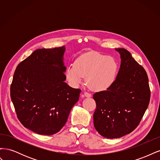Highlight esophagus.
<instances>
[{
  "label": "esophagus",
  "mask_w": 160,
  "mask_h": 160,
  "mask_svg": "<svg viewBox=\"0 0 160 160\" xmlns=\"http://www.w3.org/2000/svg\"><path fill=\"white\" fill-rule=\"evenodd\" d=\"M83 95L85 97H87V98H90V97H91V95L89 93H88V92H84Z\"/></svg>",
  "instance_id": "1"
}]
</instances>
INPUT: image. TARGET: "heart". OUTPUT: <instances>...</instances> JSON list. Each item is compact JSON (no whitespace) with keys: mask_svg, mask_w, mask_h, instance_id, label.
Wrapping results in <instances>:
<instances>
[{"mask_svg":"<svg viewBox=\"0 0 160 160\" xmlns=\"http://www.w3.org/2000/svg\"><path fill=\"white\" fill-rule=\"evenodd\" d=\"M117 69V62L113 57L93 52L79 58L75 65H69L66 76L73 87H78L86 77L87 83L92 90L101 91L112 84Z\"/></svg>","mask_w":160,"mask_h":160,"instance_id":"b5f03b06","label":"heart"}]
</instances>
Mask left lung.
<instances>
[{
    "mask_svg": "<svg viewBox=\"0 0 160 160\" xmlns=\"http://www.w3.org/2000/svg\"><path fill=\"white\" fill-rule=\"evenodd\" d=\"M121 65L115 80L93 95L95 129L107 138H119L136 128L148 107L150 89L146 70L125 49H115Z\"/></svg>",
    "mask_w": 160,
    "mask_h": 160,
    "instance_id": "left-lung-1",
    "label": "left lung"
}]
</instances>
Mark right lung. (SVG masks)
<instances>
[{"label":"right lung","mask_w":160,"mask_h":160,"mask_svg":"<svg viewBox=\"0 0 160 160\" xmlns=\"http://www.w3.org/2000/svg\"><path fill=\"white\" fill-rule=\"evenodd\" d=\"M64 46L37 49L19 63L11 85V98L24 127L41 135L59 132L79 98L80 89L64 81Z\"/></svg>","instance_id":"obj_1"}]
</instances>
